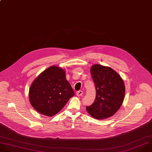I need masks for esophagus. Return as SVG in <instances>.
<instances>
[{
	"mask_svg": "<svg viewBox=\"0 0 152 152\" xmlns=\"http://www.w3.org/2000/svg\"><path fill=\"white\" fill-rule=\"evenodd\" d=\"M83 94V91H79L76 93V95H77V96H82Z\"/></svg>",
	"mask_w": 152,
	"mask_h": 152,
	"instance_id": "esophagus-1",
	"label": "esophagus"
}]
</instances>
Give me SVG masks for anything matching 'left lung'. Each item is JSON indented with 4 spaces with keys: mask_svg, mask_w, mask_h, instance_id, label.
I'll return each instance as SVG.
<instances>
[{
    "mask_svg": "<svg viewBox=\"0 0 152 152\" xmlns=\"http://www.w3.org/2000/svg\"><path fill=\"white\" fill-rule=\"evenodd\" d=\"M96 88L94 103L86 106L88 113L96 119H104L115 115L122 106L125 86L121 76L112 68L99 64L91 67Z\"/></svg>",
    "mask_w": 152,
    "mask_h": 152,
    "instance_id": "left-lung-1",
    "label": "left lung"
}]
</instances>
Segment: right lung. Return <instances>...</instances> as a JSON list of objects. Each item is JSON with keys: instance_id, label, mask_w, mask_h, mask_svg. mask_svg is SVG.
I'll list each match as a JSON object with an SVG mask.
<instances>
[{"instance_id": "right-lung-1", "label": "right lung", "mask_w": 152, "mask_h": 152, "mask_svg": "<svg viewBox=\"0 0 152 152\" xmlns=\"http://www.w3.org/2000/svg\"><path fill=\"white\" fill-rule=\"evenodd\" d=\"M74 95L65 70L57 66L42 72L32 82L28 92L32 107L47 116L58 113Z\"/></svg>"}]
</instances>
